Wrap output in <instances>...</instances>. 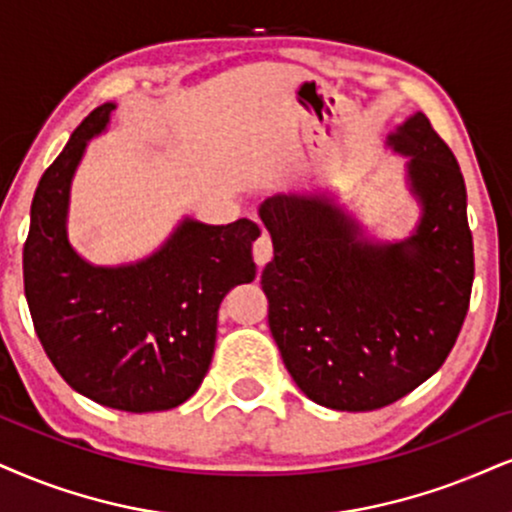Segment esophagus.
Returning a JSON list of instances; mask_svg holds the SVG:
<instances>
[{
  "instance_id": "obj_1",
  "label": "esophagus",
  "mask_w": 512,
  "mask_h": 512,
  "mask_svg": "<svg viewBox=\"0 0 512 512\" xmlns=\"http://www.w3.org/2000/svg\"><path fill=\"white\" fill-rule=\"evenodd\" d=\"M270 258H273V239L263 232V235L254 242V261L258 266H266Z\"/></svg>"
}]
</instances>
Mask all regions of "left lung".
<instances>
[{
    "label": "left lung",
    "instance_id": "obj_1",
    "mask_svg": "<svg viewBox=\"0 0 512 512\" xmlns=\"http://www.w3.org/2000/svg\"><path fill=\"white\" fill-rule=\"evenodd\" d=\"M410 154L425 216L403 244L375 246L320 197L277 194L261 206L273 235L263 268L268 325L289 375L334 410H375L432 377L470 308L475 249L468 192L425 113L389 137Z\"/></svg>",
    "mask_w": 512,
    "mask_h": 512
}]
</instances>
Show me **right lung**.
<instances>
[{"label": "right lung", "mask_w": 512, "mask_h": 512, "mask_svg": "<svg viewBox=\"0 0 512 512\" xmlns=\"http://www.w3.org/2000/svg\"><path fill=\"white\" fill-rule=\"evenodd\" d=\"M113 104L82 121L44 170L23 244V287L47 358L75 391L102 406L149 413L185 403L216 349L218 308L256 277L251 220H185L159 254L128 268H92L66 239L73 170L109 123Z\"/></svg>", "instance_id": "obj_1"}]
</instances>
